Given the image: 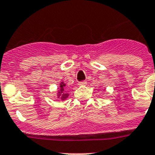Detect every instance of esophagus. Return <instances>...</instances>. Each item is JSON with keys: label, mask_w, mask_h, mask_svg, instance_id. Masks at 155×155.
Listing matches in <instances>:
<instances>
[{"label": "esophagus", "mask_w": 155, "mask_h": 155, "mask_svg": "<svg viewBox=\"0 0 155 155\" xmlns=\"http://www.w3.org/2000/svg\"><path fill=\"white\" fill-rule=\"evenodd\" d=\"M86 84H87V81H85V80H83V81H81L79 83V86H85Z\"/></svg>", "instance_id": "obj_1"}]
</instances>
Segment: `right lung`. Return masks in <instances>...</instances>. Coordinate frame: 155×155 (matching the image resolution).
Segmentation results:
<instances>
[{"instance_id":"right-lung-1","label":"right lung","mask_w":155,"mask_h":155,"mask_svg":"<svg viewBox=\"0 0 155 155\" xmlns=\"http://www.w3.org/2000/svg\"><path fill=\"white\" fill-rule=\"evenodd\" d=\"M65 83H64V82H61V84H60V87H58V97L60 98L61 100H65L68 96V94H67L66 91H65Z\"/></svg>"}]
</instances>
